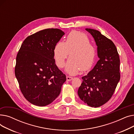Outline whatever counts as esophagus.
Wrapping results in <instances>:
<instances>
[{"label": "esophagus", "mask_w": 134, "mask_h": 134, "mask_svg": "<svg viewBox=\"0 0 134 134\" xmlns=\"http://www.w3.org/2000/svg\"><path fill=\"white\" fill-rule=\"evenodd\" d=\"M66 79H67V81H71L73 78H72V77H70V76H66Z\"/></svg>", "instance_id": "obj_1"}]
</instances>
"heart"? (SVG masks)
<instances>
[{
	"label": "heart",
	"mask_w": 134,
	"mask_h": 134,
	"mask_svg": "<svg viewBox=\"0 0 134 134\" xmlns=\"http://www.w3.org/2000/svg\"><path fill=\"white\" fill-rule=\"evenodd\" d=\"M69 53L70 58L65 70L69 75H76L81 69L82 71H88L94 64L96 49L90 43L87 35L81 32L72 31L65 42L60 41L56 43L54 49V57L58 67H63Z\"/></svg>",
	"instance_id": "obj_1"
}]
</instances>
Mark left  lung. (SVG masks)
<instances>
[{
    "label": "left lung",
    "mask_w": 134,
    "mask_h": 134,
    "mask_svg": "<svg viewBox=\"0 0 134 134\" xmlns=\"http://www.w3.org/2000/svg\"><path fill=\"white\" fill-rule=\"evenodd\" d=\"M97 46L99 60L93 68L82 77L78 94L88 106L98 108L108 102L113 95L120 80V60L113 42L99 31L86 28Z\"/></svg>",
    "instance_id": "8db88e82"
}]
</instances>
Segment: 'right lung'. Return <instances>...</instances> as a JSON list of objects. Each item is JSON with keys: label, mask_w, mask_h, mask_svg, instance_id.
Listing matches in <instances>:
<instances>
[{"label": "right lung", "mask_w": 134, "mask_h": 134, "mask_svg": "<svg viewBox=\"0 0 134 134\" xmlns=\"http://www.w3.org/2000/svg\"><path fill=\"white\" fill-rule=\"evenodd\" d=\"M64 35L59 29L41 30L26 38L17 54L15 72L21 92L36 106L52 103L66 80L54 58V47Z\"/></svg>", "instance_id": "add662e5"}]
</instances>
